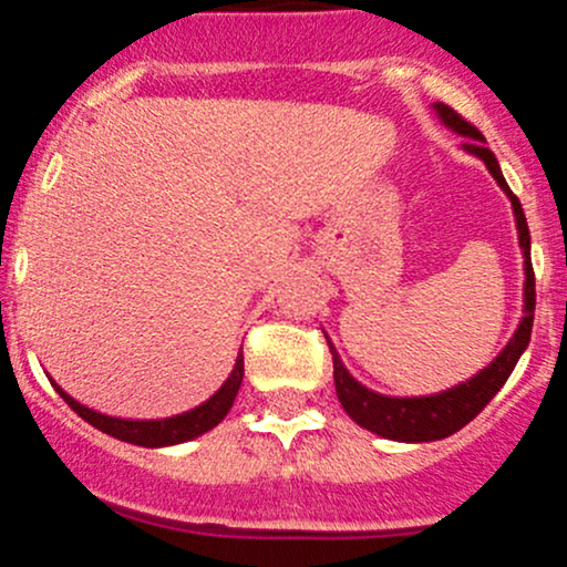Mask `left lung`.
Listing matches in <instances>:
<instances>
[{"instance_id": "1", "label": "left lung", "mask_w": 567, "mask_h": 567, "mask_svg": "<svg viewBox=\"0 0 567 567\" xmlns=\"http://www.w3.org/2000/svg\"><path fill=\"white\" fill-rule=\"evenodd\" d=\"M434 114L440 116L442 125L451 127L453 133L464 136L466 142L461 144L464 153L481 157L486 163V168L492 172V177L497 179V185L505 190L507 198L513 204V215H516V229H518V245H522L524 254V317L518 322L516 332H513L511 341L505 343V349L486 365L483 371H477L475 377L466 379V382L456 384V388H447L442 393L434 395H412V399H399V395H382L373 393V390L360 384L352 373L347 371V365L338 358L336 347L330 341L332 352V379H336V393L341 401L343 412L354 420L358 425L369 429L371 434L384 436V440L395 442H434L445 440V436L456 434L458 429H464L472 417L483 412V406L499 393L502 384L507 382L513 369H516L518 358L527 349L529 336H533V319H535V272H533V259H529V226L524 218L522 202L511 194L505 177H502V168L494 157L492 150L486 147V138L477 131L475 125L456 114L445 103H434Z\"/></svg>"}]
</instances>
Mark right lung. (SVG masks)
Masks as SVG:
<instances>
[{
  "label": "right lung",
  "instance_id": "add662e5",
  "mask_svg": "<svg viewBox=\"0 0 567 567\" xmlns=\"http://www.w3.org/2000/svg\"><path fill=\"white\" fill-rule=\"evenodd\" d=\"M243 352L237 354L235 360V369H231L229 379L215 390V395H209L204 404H198L196 410L183 412V414H174V417H161V420H125V417H111V414L95 412L90 406L79 404L73 395H68L60 384L51 379L56 393L68 401V406L73 410L79 417H84L86 423L95 425L97 431L103 434L114 436V440L122 442H131V445H142V447H168V445H179V442H190L196 436L207 434L209 429L220 423L231 410L237 399V390L243 384Z\"/></svg>",
  "mask_w": 567,
  "mask_h": 567
}]
</instances>
